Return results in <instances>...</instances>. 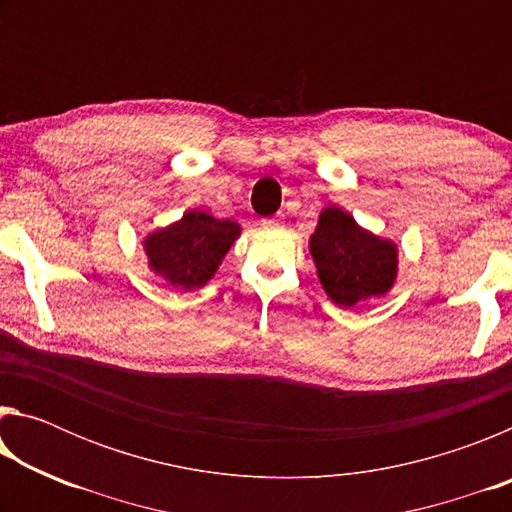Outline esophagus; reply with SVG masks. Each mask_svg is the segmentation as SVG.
Masks as SVG:
<instances>
[{"label": "esophagus", "instance_id": "1", "mask_svg": "<svg viewBox=\"0 0 512 512\" xmlns=\"http://www.w3.org/2000/svg\"><path fill=\"white\" fill-rule=\"evenodd\" d=\"M280 223H282L280 219H264V221H262L264 228H277V225H280Z\"/></svg>", "mask_w": 512, "mask_h": 512}]
</instances>
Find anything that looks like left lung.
<instances>
[{"mask_svg":"<svg viewBox=\"0 0 512 512\" xmlns=\"http://www.w3.org/2000/svg\"><path fill=\"white\" fill-rule=\"evenodd\" d=\"M318 280L339 307L381 298L397 277V246L363 230L341 207H325L309 239Z\"/></svg>","mask_w":512,"mask_h":512,"instance_id":"left-lung-1","label":"left lung"}]
</instances>
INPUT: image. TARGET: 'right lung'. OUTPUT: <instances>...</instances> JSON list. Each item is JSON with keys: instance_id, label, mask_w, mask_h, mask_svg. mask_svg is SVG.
I'll return each instance as SVG.
<instances>
[{"instance_id": "right-lung-1", "label": "right lung", "mask_w": 512, "mask_h": 512, "mask_svg": "<svg viewBox=\"0 0 512 512\" xmlns=\"http://www.w3.org/2000/svg\"><path fill=\"white\" fill-rule=\"evenodd\" d=\"M241 235L237 221H219L207 212L189 210L183 219L144 239L149 268L173 289H198L212 280L225 253Z\"/></svg>"}]
</instances>
